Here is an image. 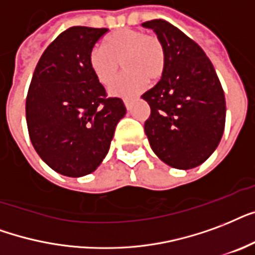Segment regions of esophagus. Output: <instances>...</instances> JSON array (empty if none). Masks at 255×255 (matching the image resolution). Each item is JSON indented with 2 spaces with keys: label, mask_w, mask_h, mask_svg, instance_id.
<instances>
[{
  "label": "esophagus",
  "mask_w": 255,
  "mask_h": 255,
  "mask_svg": "<svg viewBox=\"0 0 255 255\" xmlns=\"http://www.w3.org/2000/svg\"><path fill=\"white\" fill-rule=\"evenodd\" d=\"M124 102H125V106H126V109H130L131 108V100H124Z\"/></svg>",
  "instance_id": "obj_1"
}]
</instances>
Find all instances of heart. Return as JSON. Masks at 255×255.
<instances>
[{"mask_svg": "<svg viewBox=\"0 0 255 255\" xmlns=\"http://www.w3.org/2000/svg\"><path fill=\"white\" fill-rule=\"evenodd\" d=\"M123 62L127 72L110 86L114 96L130 97L142 92L147 80L157 81L165 70V47L153 34L135 29H118L105 38L104 46H94L89 64L104 86L113 82Z\"/></svg>", "mask_w": 255, "mask_h": 255, "instance_id": "heart-1", "label": "heart"}]
</instances>
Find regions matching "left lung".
<instances>
[{
	"mask_svg": "<svg viewBox=\"0 0 255 255\" xmlns=\"http://www.w3.org/2000/svg\"><path fill=\"white\" fill-rule=\"evenodd\" d=\"M153 29L165 47V70L154 88L142 94L149 104L145 133L158 158L175 169L203 163L220 143L226 101L212 61L198 43L165 19Z\"/></svg>",
	"mask_w": 255,
	"mask_h": 255,
	"instance_id": "obj_1",
	"label": "left lung"
}]
</instances>
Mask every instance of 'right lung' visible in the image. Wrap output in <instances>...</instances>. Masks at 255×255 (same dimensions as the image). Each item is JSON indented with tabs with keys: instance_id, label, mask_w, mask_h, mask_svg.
Here are the masks:
<instances>
[{
	"instance_id": "add662e5",
	"label": "right lung",
	"mask_w": 255,
	"mask_h": 255,
	"mask_svg": "<svg viewBox=\"0 0 255 255\" xmlns=\"http://www.w3.org/2000/svg\"><path fill=\"white\" fill-rule=\"evenodd\" d=\"M105 27L73 26L39 58L26 97L29 137L42 161L66 177L90 174L108 154L124 101L108 98L89 64Z\"/></svg>"
}]
</instances>
